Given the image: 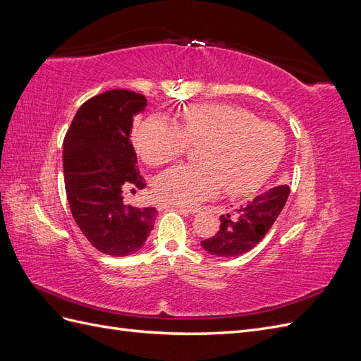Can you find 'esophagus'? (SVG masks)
Listing matches in <instances>:
<instances>
[{"instance_id":"1","label":"esophagus","mask_w":361,"mask_h":361,"mask_svg":"<svg viewBox=\"0 0 361 361\" xmlns=\"http://www.w3.org/2000/svg\"><path fill=\"white\" fill-rule=\"evenodd\" d=\"M158 209L162 211V209H176V211H180L183 214H191L194 211L188 209V207H183V206H178V204H173V203H167V202H162L158 204Z\"/></svg>"}]
</instances>
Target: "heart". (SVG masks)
Instances as JSON below:
<instances>
[{
    "label": "heart",
    "instance_id": "1",
    "mask_svg": "<svg viewBox=\"0 0 361 361\" xmlns=\"http://www.w3.org/2000/svg\"><path fill=\"white\" fill-rule=\"evenodd\" d=\"M180 126L149 117L134 135L149 166L159 167L202 146L199 166L180 164L159 174L155 194L167 203L194 207L224 187L231 195L257 191L285 154V135L272 123L231 104H200L185 108Z\"/></svg>",
    "mask_w": 361,
    "mask_h": 361
}]
</instances>
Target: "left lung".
<instances>
[{
  "label": "left lung",
  "mask_w": 361,
  "mask_h": 361,
  "mask_svg": "<svg viewBox=\"0 0 361 361\" xmlns=\"http://www.w3.org/2000/svg\"><path fill=\"white\" fill-rule=\"evenodd\" d=\"M288 197V185H279L241 204L233 214L221 215L220 231L215 236L202 241V247L218 257H235L247 253L268 233Z\"/></svg>",
  "instance_id": "1"
}]
</instances>
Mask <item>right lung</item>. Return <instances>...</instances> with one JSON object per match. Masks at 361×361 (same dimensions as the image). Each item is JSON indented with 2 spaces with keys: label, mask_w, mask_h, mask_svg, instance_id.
Listing matches in <instances>:
<instances>
[{
  "label": "right lung",
  "mask_w": 361,
  "mask_h": 361,
  "mask_svg": "<svg viewBox=\"0 0 361 361\" xmlns=\"http://www.w3.org/2000/svg\"><path fill=\"white\" fill-rule=\"evenodd\" d=\"M146 105L140 93L108 90L80 106L64 137V185L73 220L104 255L137 253L155 224V207L123 202L128 185L146 187L130 143L134 116Z\"/></svg>",
  "instance_id": "add662e5"
}]
</instances>
